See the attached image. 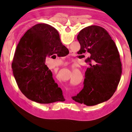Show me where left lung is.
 <instances>
[{"label":"left lung","mask_w":132,"mask_h":132,"mask_svg":"<svg viewBox=\"0 0 132 132\" xmlns=\"http://www.w3.org/2000/svg\"><path fill=\"white\" fill-rule=\"evenodd\" d=\"M77 39L81 54L88 52L89 68L85 73L84 87L76 102L93 106L108 101L115 93L122 75V64L115 42L104 28L90 26L80 31Z\"/></svg>","instance_id":"left-lung-1"}]
</instances>
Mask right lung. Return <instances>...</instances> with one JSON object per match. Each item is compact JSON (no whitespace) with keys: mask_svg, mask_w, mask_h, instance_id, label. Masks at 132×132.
Here are the masks:
<instances>
[{"mask_svg":"<svg viewBox=\"0 0 132 132\" xmlns=\"http://www.w3.org/2000/svg\"><path fill=\"white\" fill-rule=\"evenodd\" d=\"M65 48L57 31L47 24H36L22 37L12 68L18 87L29 100L39 104L65 101L61 88L45 64L46 56H62Z\"/></svg>","mask_w":132,"mask_h":132,"instance_id":"obj_1","label":"right lung"}]
</instances>
